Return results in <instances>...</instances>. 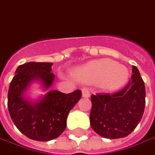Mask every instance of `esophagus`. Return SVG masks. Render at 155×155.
Segmentation results:
<instances>
[{
    "label": "esophagus",
    "instance_id": "34e87169",
    "mask_svg": "<svg viewBox=\"0 0 155 155\" xmlns=\"http://www.w3.org/2000/svg\"><path fill=\"white\" fill-rule=\"evenodd\" d=\"M81 92H82V97H84V98H88L90 96L89 90L87 87H83L81 89Z\"/></svg>",
    "mask_w": 155,
    "mask_h": 155
}]
</instances>
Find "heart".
Instances as JSON below:
<instances>
[{
	"label": "heart",
	"instance_id": "heart-1",
	"mask_svg": "<svg viewBox=\"0 0 155 155\" xmlns=\"http://www.w3.org/2000/svg\"><path fill=\"white\" fill-rule=\"evenodd\" d=\"M75 76L83 82L98 81L104 91H115L122 87L128 81L129 71L124 66L110 59L89 61L74 71Z\"/></svg>",
	"mask_w": 155,
	"mask_h": 155
}]
</instances>
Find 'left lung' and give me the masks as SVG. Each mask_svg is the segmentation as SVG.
<instances>
[{"instance_id": "1", "label": "left lung", "mask_w": 155, "mask_h": 155, "mask_svg": "<svg viewBox=\"0 0 155 155\" xmlns=\"http://www.w3.org/2000/svg\"><path fill=\"white\" fill-rule=\"evenodd\" d=\"M132 73L130 81L120 91L91 96L90 124L102 137H125L141 121L146 103L145 85L136 66Z\"/></svg>"}]
</instances>
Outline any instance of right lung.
<instances>
[{
	"instance_id": "obj_1",
	"label": "right lung",
	"mask_w": 155,
	"mask_h": 155,
	"mask_svg": "<svg viewBox=\"0 0 155 155\" xmlns=\"http://www.w3.org/2000/svg\"><path fill=\"white\" fill-rule=\"evenodd\" d=\"M52 62L29 61L19 65L10 83L8 111L15 126L31 140L47 141L56 139L66 129L70 110L81 98V91L70 94L51 91L37 103L29 102L24 93L31 81H40L45 89L54 81Z\"/></svg>"
}]
</instances>
